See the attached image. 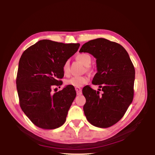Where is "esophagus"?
<instances>
[{"mask_svg": "<svg viewBox=\"0 0 155 155\" xmlns=\"http://www.w3.org/2000/svg\"><path fill=\"white\" fill-rule=\"evenodd\" d=\"M76 91L77 95L79 96L82 94V91L80 88H76Z\"/></svg>", "mask_w": 155, "mask_h": 155, "instance_id": "esophagus-1", "label": "esophagus"}]
</instances>
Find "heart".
I'll use <instances>...</instances> for the list:
<instances>
[{"instance_id": "heart-1", "label": "heart", "mask_w": 155, "mask_h": 155, "mask_svg": "<svg viewBox=\"0 0 155 155\" xmlns=\"http://www.w3.org/2000/svg\"><path fill=\"white\" fill-rule=\"evenodd\" d=\"M77 59L80 61L85 66H88L90 65L92 61V59L91 55L88 54H80L77 55L76 57ZM69 61H65L63 65V71L65 75H67L70 71V67H69ZM87 70H90L88 67L87 68ZM89 78L87 76H75L72 78L71 79H68L66 81V84L67 85H70L74 87L75 88H79L83 87L84 85L88 81Z\"/></svg>"}]
</instances>
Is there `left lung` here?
Masks as SVG:
<instances>
[{"instance_id": "obj_1", "label": "left lung", "mask_w": 155, "mask_h": 155, "mask_svg": "<svg viewBox=\"0 0 155 155\" xmlns=\"http://www.w3.org/2000/svg\"><path fill=\"white\" fill-rule=\"evenodd\" d=\"M79 52L89 53L96 59L97 72L92 83L100 87L99 91L89 86L83 88L86 99L84 113L94 126L109 127L121 119L133 101V64L122 46L104 38L89 41L81 46Z\"/></svg>"}]
</instances>
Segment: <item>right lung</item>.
Returning <instances> with one entry per match:
<instances>
[{
  "label": "right lung",
  "mask_w": 155,
  "mask_h": 155,
  "mask_svg": "<svg viewBox=\"0 0 155 155\" xmlns=\"http://www.w3.org/2000/svg\"><path fill=\"white\" fill-rule=\"evenodd\" d=\"M79 46L43 39L21 55L16 79L20 106L31 122L41 129L58 128L66 121L76 92L70 85L55 93L52 89L63 84L59 80L64 76L63 65Z\"/></svg>",
  "instance_id": "right-lung-1"
}]
</instances>
